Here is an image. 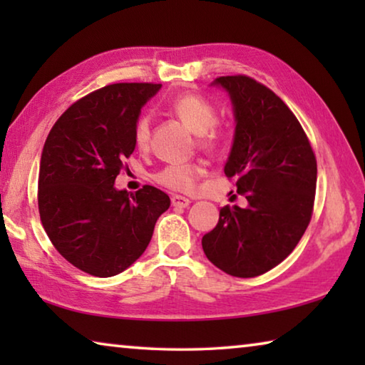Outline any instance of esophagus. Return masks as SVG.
Returning a JSON list of instances; mask_svg holds the SVG:
<instances>
[{"instance_id": "obj_1", "label": "esophagus", "mask_w": 365, "mask_h": 365, "mask_svg": "<svg viewBox=\"0 0 365 365\" xmlns=\"http://www.w3.org/2000/svg\"><path fill=\"white\" fill-rule=\"evenodd\" d=\"M170 201H172V206H174V207H187L190 205L188 197L180 196V195H174L170 197Z\"/></svg>"}]
</instances>
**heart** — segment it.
<instances>
[{"label":"heart","mask_w":365,"mask_h":365,"mask_svg":"<svg viewBox=\"0 0 365 365\" xmlns=\"http://www.w3.org/2000/svg\"><path fill=\"white\" fill-rule=\"evenodd\" d=\"M169 110L178 117L191 132L197 135V146L209 153L220 151L225 145V133L215 125L217 110L206 98L195 93H185L174 98L169 104ZM151 123L150 117L141 115L135 123L133 140L138 150H146L150 145ZM205 174V168L200 163L169 164L154 174V182L172 191H188L196 187V182Z\"/></svg>","instance_id":"obj_1"}]
</instances>
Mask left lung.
Masks as SVG:
<instances>
[{
    "mask_svg": "<svg viewBox=\"0 0 365 365\" xmlns=\"http://www.w3.org/2000/svg\"><path fill=\"white\" fill-rule=\"evenodd\" d=\"M232 98L235 140L225 175L248 207L224 206L202 250L225 274L251 279L289 256L311 222L317 160L299 120L267 86L248 76L215 78Z\"/></svg>",
    "mask_w": 365,
    "mask_h": 365,
    "instance_id": "obj_1",
    "label": "left lung"
}]
</instances>
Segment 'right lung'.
I'll return each mask as SVG.
<instances>
[{"instance_id": "right-lung-1", "label": "right lung", "mask_w": 365, "mask_h": 365, "mask_svg": "<svg viewBox=\"0 0 365 365\" xmlns=\"http://www.w3.org/2000/svg\"><path fill=\"white\" fill-rule=\"evenodd\" d=\"M159 83H113L80 98L54 123L38 174V212L54 248L95 277L120 274L143 255L169 196L151 185L115 190L135 150L140 109Z\"/></svg>"}]
</instances>
